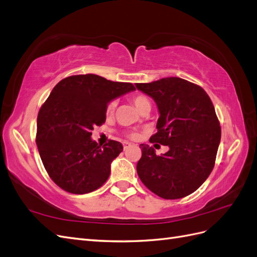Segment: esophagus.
<instances>
[{
    "mask_svg": "<svg viewBox=\"0 0 257 257\" xmlns=\"http://www.w3.org/2000/svg\"><path fill=\"white\" fill-rule=\"evenodd\" d=\"M132 146V144L131 143H128V142H123V147H124V149H126V148H128V147H131Z\"/></svg>",
    "mask_w": 257,
    "mask_h": 257,
    "instance_id": "34e87169",
    "label": "esophagus"
}]
</instances>
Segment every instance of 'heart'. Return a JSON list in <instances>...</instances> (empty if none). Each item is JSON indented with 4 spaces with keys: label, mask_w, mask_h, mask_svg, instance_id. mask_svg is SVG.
<instances>
[{
    "label": "heart",
    "mask_w": 257,
    "mask_h": 257,
    "mask_svg": "<svg viewBox=\"0 0 257 257\" xmlns=\"http://www.w3.org/2000/svg\"><path fill=\"white\" fill-rule=\"evenodd\" d=\"M132 100H133V103L135 104L136 108L141 112L144 111V110H147V109H151L150 100L148 99L145 95H135L133 98H132ZM115 107H116V102H115V100H111V102L108 103V105L106 107V114L107 115H111L114 112V110H115ZM130 136L132 138H134L136 135L135 134H131Z\"/></svg>",
    "instance_id": "b5f03b06"
}]
</instances>
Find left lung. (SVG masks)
<instances>
[{"label": "left lung", "instance_id": "obj_1", "mask_svg": "<svg viewBox=\"0 0 257 257\" xmlns=\"http://www.w3.org/2000/svg\"><path fill=\"white\" fill-rule=\"evenodd\" d=\"M158 106V133L150 143L168 146L155 154L142 144L137 174L158 196L178 199L190 195L211 174L221 141V127L211 99L199 85L178 77L135 83Z\"/></svg>", "mask_w": 257, "mask_h": 257}]
</instances>
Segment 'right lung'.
I'll use <instances>...</instances> for the list:
<instances>
[{"label":"right lung","instance_id":"1","mask_svg":"<svg viewBox=\"0 0 257 257\" xmlns=\"http://www.w3.org/2000/svg\"><path fill=\"white\" fill-rule=\"evenodd\" d=\"M135 91L130 82H114L87 74L62 79L37 115L36 145L53 182L73 194L97 190L110 175L112 161L123 151L121 143L103 146L91 138L106 120L111 100Z\"/></svg>","mask_w":257,"mask_h":257}]
</instances>
